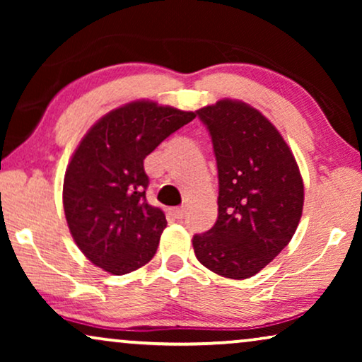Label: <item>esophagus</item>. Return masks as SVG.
<instances>
[{
	"label": "esophagus",
	"mask_w": 362,
	"mask_h": 362,
	"mask_svg": "<svg viewBox=\"0 0 362 362\" xmlns=\"http://www.w3.org/2000/svg\"><path fill=\"white\" fill-rule=\"evenodd\" d=\"M171 212H173V214H175L176 219H182V217L186 216L187 209H186L185 206H181V207H175V209H171Z\"/></svg>",
	"instance_id": "34e87169"
}]
</instances>
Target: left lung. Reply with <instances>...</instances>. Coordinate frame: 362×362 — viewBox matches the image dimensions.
Instances as JSON below:
<instances>
[{
    "label": "left lung",
    "instance_id": "obj_1",
    "mask_svg": "<svg viewBox=\"0 0 362 362\" xmlns=\"http://www.w3.org/2000/svg\"><path fill=\"white\" fill-rule=\"evenodd\" d=\"M219 177L217 221L192 237L197 260L226 279H249L288 245L303 211V180L279 130L254 107L219 100L196 112Z\"/></svg>",
    "mask_w": 362,
    "mask_h": 362
}]
</instances>
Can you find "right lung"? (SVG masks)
<instances>
[{"instance_id": "right-lung-1", "label": "right lung", "mask_w": 362, "mask_h": 362, "mask_svg": "<svg viewBox=\"0 0 362 362\" xmlns=\"http://www.w3.org/2000/svg\"><path fill=\"white\" fill-rule=\"evenodd\" d=\"M194 118V112L136 100L107 113L82 138L64 176L62 201L69 230L93 265L125 275L156 254L166 217L146 202L143 160Z\"/></svg>"}]
</instances>
